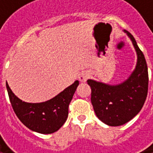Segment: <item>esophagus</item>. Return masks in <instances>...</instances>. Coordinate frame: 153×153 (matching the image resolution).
Returning a JSON list of instances; mask_svg holds the SVG:
<instances>
[{
    "label": "esophagus",
    "instance_id": "obj_1",
    "mask_svg": "<svg viewBox=\"0 0 153 153\" xmlns=\"http://www.w3.org/2000/svg\"><path fill=\"white\" fill-rule=\"evenodd\" d=\"M90 76V74L88 71H82L79 75V81L82 82H85L88 79V77Z\"/></svg>",
    "mask_w": 153,
    "mask_h": 153
}]
</instances>
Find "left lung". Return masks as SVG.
Listing matches in <instances>:
<instances>
[{
	"label": "left lung",
	"instance_id": "left-lung-1",
	"mask_svg": "<svg viewBox=\"0 0 153 153\" xmlns=\"http://www.w3.org/2000/svg\"><path fill=\"white\" fill-rule=\"evenodd\" d=\"M132 41L137 53V63L129 77L117 85H109L88 79L91 102L98 118L109 126L125 124L140 112L148 91V71L146 59L135 39L123 30Z\"/></svg>",
	"mask_w": 153,
	"mask_h": 153
}]
</instances>
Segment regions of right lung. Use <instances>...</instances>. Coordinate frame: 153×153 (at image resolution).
<instances>
[{"instance_id":"1","label":"right lung","mask_w":153,"mask_h":153,"mask_svg":"<svg viewBox=\"0 0 153 153\" xmlns=\"http://www.w3.org/2000/svg\"><path fill=\"white\" fill-rule=\"evenodd\" d=\"M79 82L76 81L55 97L41 103H28L17 97L8 84L7 89L15 114L30 130L40 134H52L59 130L68 117L69 105Z\"/></svg>"}]
</instances>
